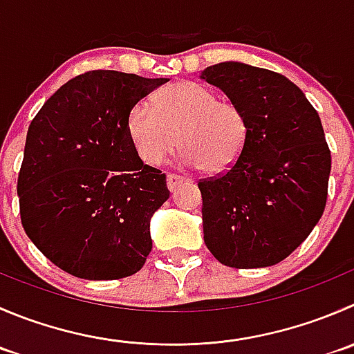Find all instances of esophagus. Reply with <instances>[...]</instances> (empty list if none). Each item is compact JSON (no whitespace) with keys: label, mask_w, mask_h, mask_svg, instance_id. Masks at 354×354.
I'll return each instance as SVG.
<instances>
[{"label":"esophagus","mask_w":354,"mask_h":354,"mask_svg":"<svg viewBox=\"0 0 354 354\" xmlns=\"http://www.w3.org/2000/svg\"><path fill=\"white\" fill-rule=\"evenodd\" d=\"M166 181H167V188H169V190H176L178 185L183 183V181H188V180L185 176H180V174H167Z\"/></svg>","instance_id":"esophagus-1"}]
</instances>
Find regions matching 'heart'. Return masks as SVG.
Segmentation results:
<instances>
[{"label": "heart", "instance_id": "heart-1", "mask_svg": "<svg viewBox=\"0 0 354 354\" xmlns=\"http://www.w3.org/2000/svg\"><path fill=\"white\" fill-rule=\"evenodd\" d=\"M133 105L128 135L140 159L160 166L181 145L187 167L223 173L239 162L249 138V121L236 104L194 81H178L153 98Z\"/></svg>", "mask_w": 354, "mask_h": 354}]
</instances>
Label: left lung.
<instances>
[{
    "label": "left lung",
    "instance_id": "1",
    "mask_svg": "<svg viewBox=\"0 0 354 354\" xmlns=\"http://www.w3.org/2000/svg\"><path fill=\"white\" fill-rule=\"evenodd\" d=\"M201 77L249 121L239 162L198 181L204 242L225 266H273L306 240L327 204L330 150L320 115L292 81L268 68L223 62Z\"/></svg>",
    "mask_w": 354,
    "mask_h": 354
}]
</instances>
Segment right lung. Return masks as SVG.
<instances>
[{
	"mask_svg": "<svg viewBox=\"0 0 354 354\" xmlns=\"http://www.w3.org/2000/svg\"><path fill=\"white\" fill-rule=\"evenodd\" d=\"M169 79L90 71L60 86L27 129L17 194L27 236L86 280L140 272L150 218L169 198L166 174L143 164L128 135L133 105Z\"/></svg>",
	"mask_w": 354,
	"mask_h": 354,
	"instance_id": "right-lung-1",
	"label": "right lung"
}]
</instances>
